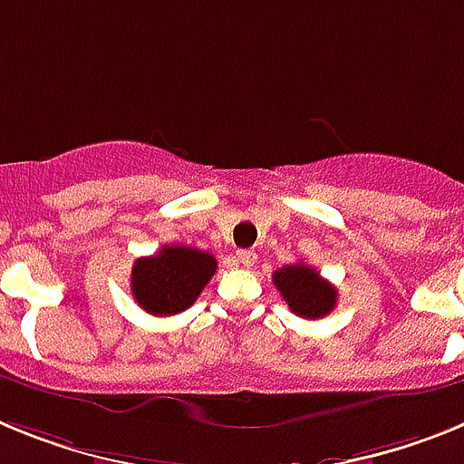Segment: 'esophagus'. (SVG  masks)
<instances>
[{"label": "esophagus", "mask_w": 464, "mask_h": 464, "mask_svg": "<svg viewBox=\"0 0 464 464\" xmlns=\"http://www.w3.org/2000/svg\"><path fill=\"white\" fill-rule=\"evenodd\" d=\"M256 260H257V256L253 251H239V253H237V262H239L244 269H251L253 265H256Z\"/></svg>", "instance_id": "obj_1"}]
</instances>
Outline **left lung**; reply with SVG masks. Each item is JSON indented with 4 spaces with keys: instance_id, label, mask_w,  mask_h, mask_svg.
Masks as SVG:
<instances>
[{
    "instance_id": "obj_1",
    "label": "left lung",
    "mask_w": 464,
    "mask_h": 464,
    "mask_svg": "<svg viewBox=\"0 0 464 464\" xmlns=\"http://www.w3.org/2000/svg\"><path fill=\"white\" fill-rule=\"evenodd\" d=\"M272 281L290 311L306 321L323 318L337 304V288L304 262L276 269Z\"/></svg>"
}]
</instances>
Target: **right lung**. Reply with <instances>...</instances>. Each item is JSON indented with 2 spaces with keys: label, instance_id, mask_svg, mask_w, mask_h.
<instances>
[{
  "label": "right lung",
  "instance_id": "obj_1",
  "mask_svg": "<svg viewBox=\"0 0 464 464\" xmlns=\"http://www.w3.org/2000/svg\"><path fill=\"white\" fill-rule=\"evenodd\" d=\"M218 262L211 253L190 246H162L150 257H139L132 267V295L143 311L174 315L195 304Z\"/></svg>",
  "mask_w": 464,
  "mask_h": 464
}]
</instances>
